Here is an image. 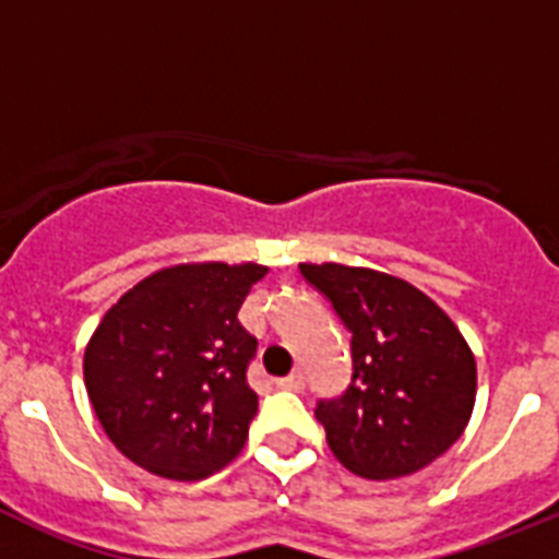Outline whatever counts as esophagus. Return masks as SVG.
Returning <instances> with one entry per match:
<instances>
[{
  "mask_svg": "<svg viewBox=\"0 0 559 559\" xmlns=\"http://www.w3.org/2000/svg\"><path fill=\"white\" fill-rule=\"evenodd\" d=\"M276 386H280V389H288V392H299V389L305 386L302 372H290L288 378H280V380H276Z\"/></svg>",
  "mask_w": 559,
  "mask_h": 559,
  "instance_id": "34e87169",
  "label": "esophagus"
}]
</instances>
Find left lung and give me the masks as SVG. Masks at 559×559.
<instances>
[{"instance_id": "left-lung-1", "label": "left lung", "mask_w": 559, "mask_h": 559, "mask_svg": "<svg viewBox=\"0 0 559 559\" xmlns=\"http://www.w3.org/2000/svg\"><path fill=\"white\" fill-rule=\"evenodd\" d=\"M349 330L353 378L316 403L347 471L397 478L423 471L462 437L476 403V358L448 313L406 280L349 265H299Z\"/></svg>"}]
</instances>
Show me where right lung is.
<instances>
[{
	"instance_id": "obj_1",
	"label": "right lung",
	"mask_w": 559,
	"mask_h": 559,
	"mask_svg": "<svg viewBox=\"0 0 559 559\" xmlns=\"http://www.w3.org/2000/svg\"><path fill=\"white\" fill-rule=\"evenodd\" d=\"M265 265L156 271L114 305L83 355L103 431L147 473L199 481L240 453L257 414V338L237 322Z\"/></svg>"
}]
</instances>
